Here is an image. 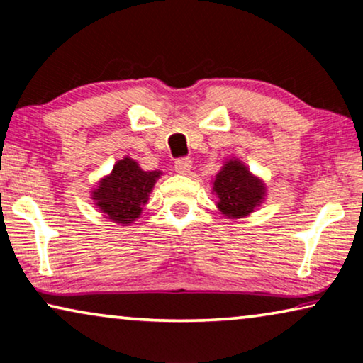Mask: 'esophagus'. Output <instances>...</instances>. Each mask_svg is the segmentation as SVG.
I'll return each instance as SVG.
<instances>
[{"label":"esophagus","mask_w":363,"mask_h":363,"mask_svg":"<svg viewBox=\"0 0 363 363\" xmlns=\"http://www.w3.org/2000/svg\"><path fill=\"white\" fill-rule=\"evenodd\" d=\"M191 160L190 158H178L175 162V168H177V173H180V175H188L191 170Z\"/></svg>","instance_id":"obj_1"}]
</instances>
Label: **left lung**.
<instances>
[{
	"instance_id": "8db88e82",
	"label": "left lung",
	"mask_w": 363,
	"mask_h": 363,
	"mask_svg": "<svg viewBox=\"0 0 363 363\" xmlns=\"http://www.w3.org/2000/svg\"><path fill=\"white\" fill-rule=\"evenodd\" d=\"M216 208L228 220H240L255 213L266 200V183L250 172L240 158H230L211 182Z\"/></svg>"
}]
</instances>
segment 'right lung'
<instances>
[{"label": "right lung", "mask_w": 363, "mask_h": 363, "mask_svg": "<svg viewBox=\"0 0 363 363\" xmlns=\"http://www.w3.org/2000/svg\"><path fill=\"white\" fill-rule=\"evenodd\" d=\"M160 175V170L145 172L133 158L123 157L92 188L91 198L104 218L121 226H130L142 215Z\"/></svg>", "instance_id": "right-lung-1"}]
</instances>
